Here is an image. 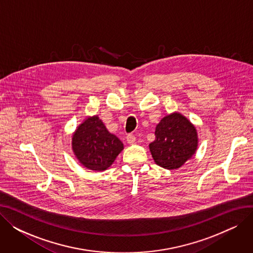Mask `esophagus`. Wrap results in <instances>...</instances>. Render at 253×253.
Segmentation results:
<instances>
[{
  "label": "esophagus",
  "mask_w": 253,
  "mask_h": 253,
  "mask_svg": "<svg viewBox=\"0 0 253 253\" xmlns=\"http://www.w3.org/2000/svg\"><path fill=\"white\" fill-rule=\"evenodd\" d=\"M126 140H127V143H129V144H133V143L135 142L136 138H135V136H134L133 134H128V135H127V137H126Z\"/></svg>",
  "instance_id": "esophagus-1"
}]
</instances>
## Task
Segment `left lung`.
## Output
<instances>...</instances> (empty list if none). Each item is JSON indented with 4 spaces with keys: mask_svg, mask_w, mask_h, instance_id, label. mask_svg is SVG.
I'll use <instances>...</instances> for the list:
<instances>
[{
    "mask_svg": "<svg viewBox=\"0 0 253 253\" xmlns=\"http://www.w3.org/2000/svg\"><path fill=\"white\" fill-rule=\"evenodd\" d=\"M156 139L149 148L157 165L165 169L180 168L198 149V132L190 120L178 112L171 113L158 123Z\"/></svg>",
    "mask_w": 253,
    "mask_h": 253,
    "instance_id": "1",
    "label": "left lung"
}]
</instances>
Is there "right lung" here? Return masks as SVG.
<instances>
[{
  "label": "right lung",
  "mask_w": 253,
  "mask_h": 253,
  "mask_svg": "<svg viewBox=\"0 0 253 253\" xmlns=\"http://www.w3.org/2000/svg\"><path fill=\"white\" fill-rule=\"evenodd\" d=\"M72 150L79 163L92 171L109 169L124 144L110 133L97 115L89 116L76 128L72 135Z\"/></svg>",
  "instance_id": "add662e5"
}]
</instances>
